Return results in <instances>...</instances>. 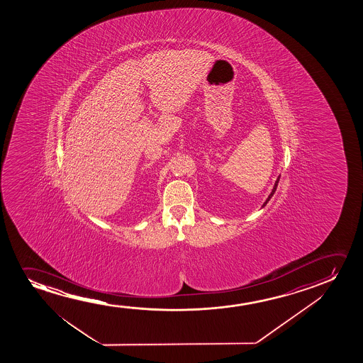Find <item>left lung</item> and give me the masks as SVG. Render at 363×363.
<instances>
[{
	"instance_id": "1",
	"label": "left lung",
	"mask_w": 363,
	"mask_h": 363,
	"mask_svg": "<svg viewBox=\"0 0 363 363\" xmlns=\"http://www.w3.org/2000/svg\"><path fill=\"white\" fill-rule=\"evenodd\" d=\"M279 179H280V176H279L278 179H277V181H275V184H274L273 191H272V194H269L268 199H267V201H265V202H264L263 207H264V206H265V204L268 203L269 201H270V199H272V197H273V194H275V191H277V187H278Z\"/></svg>"
}]
</instances>
